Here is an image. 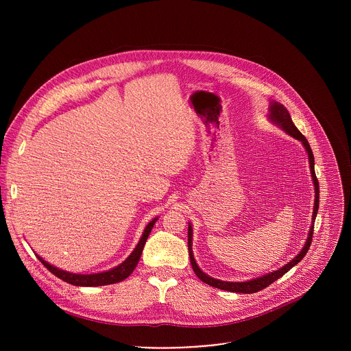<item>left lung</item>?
Wrapping results in <instances>:
<instances>
[{"instance_id":"left-lung-1","label":"left lung","mask_w":351,"mask_h":351,"mask_svg":"<svg viewBox=\"0 0 351 351\" xmlns=\"http://www.w3.org/2000/svg\"><path fill=\"white\" fill-rule=\"evenodd\" d=\"M268 118L275 123L278 125L279 128H282L287 134H290L291 137L297 138L303 143L306 152L308 153V161H310V169H311V176H313V182H314V187H315V202H314V210H313V223H311V228H310V233H308V237L304 243V247L302 248V252H300L290 263H287L286 265H283L282 268H279L278 271H274L271 274H267V275H263V276H258L256 279H252V280H247V282H225V280H219V279H214L208 275H206L202 269L198 268L195 260H194V256H193V248H191V244H193V229H191V225L189 223V233H187V245H189V256H190V263H191V267H193V271L195 272V275L198 276L199 280H203L204 283L213 286V287H217V289H221V290H226V291H232V293H256L258 290H263L265 287H268L271 283H274L275 280H278L279 278H282L286 272H289L295 264H298L300 261H302L307 252L308 248L311 245V241H313V233H314V222H315V218H317V213H318V207H319V184H318V179L315 176V169H314V154H313V149L307 141V138L300 133V130L294 126L291 118H290V114L289 111L279 103L276 101H272L271 106H269V115Z\"/></svg>"}]
</instances>
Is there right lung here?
<instances>
[{"label":"right lung","instance_id":"1","mask_svg":"<svg viewBox=\"0 0 351 351\" xmlns=\"http://www.w3.org/2000/svg\"><path fill=\"white\" fill-rule=\"evenodd\" d=\"M157 222V218H154L153 221H149L148 225L145 226L141 237H140V241L137 243L136 248L132 252V254L118 267L110 269V271H106V272H98V274H90V275H82V274H72V272H66L64 269H60L51 264H48L47 261H44L40 256H37V258L41 261V264L51 272L54 274L56 276H58L60 279H62L64 282H68L73 286H86V287H91V286H104V285H112V283H118V282H122L123 279H126L132 272L133 269L136 268L140 257H141V253H143V248H144V244H145V240L148 237V234L152 233V229L154 228Z\"/></svg>","mask_w":351,"mask_h":351}]
</instances>
